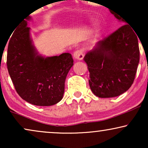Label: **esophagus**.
<instances>
[{
  "mask_svg": "<svg viewBox=\"0 0 148 148\" xmlns=\"http://www.w3.org/2000/svg\"><path fill=\"white\" fill-rule=\"evenodd\" d=\"M73 57L75 60H82L84 58V52L82 50H77L74 52Z\"/></svg>",
  "mask_w": 148,
  "mask_h": 148,
  "instance_id": "esophagus-1",
  "label": "esophagus"
}]
</instances>
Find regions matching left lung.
<instances>
[{
    "mask_svg": "<svg viewBox=\"0 0 148 148\" xmlns=\"http://www.w3.org/2000/svg\"><path fill=\"white\" fill-rule=\"evenodd\" d=\"M125 24L108 38L98 42L84 56L90 72L89 84L99 98H113L127 92L134 82L139 62L137 35L126 19Z\"/></svg>",
    "mask_w": 148,
    "mask_h": 148,
    "instance_id": "8db88e82",
    "label": "left lung"
}]
</instances>
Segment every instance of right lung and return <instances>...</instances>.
I'll use <instances>...</instances> for the list:
<instances>
[{
	"instance_id": "right-lung-1",
	"label": "right lung",
	"mask_w": 148,
	"mask_h": 148,
	"mask_svg": "<svg viewBox=\"0 0 148 148\" xmlns=\"http://www.w3.org/2000/svg\"><path fill=\"white\" fill-rule=\"evenodd\" d=\"M28 17L14 30L8 46V71L17 94L30 104L48 106L62 100L64 82L73 65L71 54L45 57L33 44Z\"/></svg>"
}]
</instances>
